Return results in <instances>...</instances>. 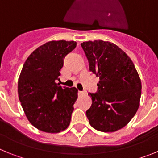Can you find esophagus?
I'll return each instance as SVG.
<instances>
[{
	"label": "esophagus",
	"mask_w": 158,
	"mask_h": 158,
	"mask_svg": "<svg viewBox=\"0 0 158 158\" xmlns=\"http://www.w3.org/2000/svg\"><path fill=\"white\" fill-rule=\"evenodd\" d=\"M78 93H79L80 95H85L86 93V92L85 91H79L78 92Z\"/></svg>",
	"instance_id": "obj_1"
}]
</instances>
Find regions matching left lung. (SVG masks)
Returning <instances> with one entry per match:
<instances>
[{
	"mask_svg": "<svg viewBox=\"0 0 158 158\" xmlns=\"http://www.w3.org/2000/svg\"><path fill=\"white\" fill-rule=\"evenodd\" d=\"M89 70L100 78L96 93H89L92 105L86 111L93 128L114 132L124 127L139 109L142 84L135 65L118 46L103 40L81 44Z\"/></svg>",
	"mask_w": 158,
	"mask_h": 158,
	"instance_id": "8db88e82",
	"label": "left lung"
}]
</instances>
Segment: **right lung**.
Returning <instances> with one entry per match:
<instances>
[{"label":"right lung","instance_id":"obj_1","mask_svg":"<svg viewBox=\"0 0 158 158\" xmlns=\"http://www.w3.org/2000/svg\"><path fill=\"white\" fill-rule=\"evenodd\" d=\"M74 41H51L27 58L18 80V94L29 122L47 133H58L70 123L77 99L75 87L59 86L64 58L76 47Z\"/></svg>","mask_w":158,"mask_h":158}]
</instances>
